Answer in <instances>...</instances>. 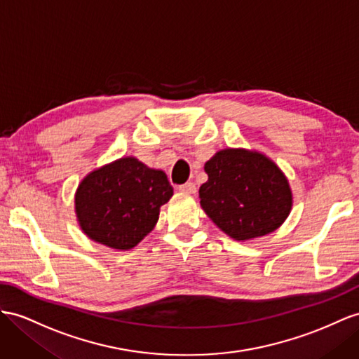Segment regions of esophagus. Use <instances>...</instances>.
Here are the masks:
<instances>
[{
  "mask_svg": "<svg viewBox=\"0 0 359 359\" xmlns=\"http://www.w3.org/2000/svg\"><path fill=\"white\" fill-rule=\"evenodd\" d=\"M179 191H180V192H185V194H196L197 188H196L194 183L188 182V183H185V185H180V187H179Z\"/></svg>",
  "mask_w": 359,
  "mask_h": 359,
  "instance_id": "1",
  "label": "esophagus"
}]
</instances>
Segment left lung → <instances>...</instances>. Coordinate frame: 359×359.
<instances>
[{
	"instance_id": "obj_1",
	"label": "left lung",
	"mask_w": 359,
	"mask_h": 359,
	"mask_svg": "<svg viewBox=\"0 0 359 359\" xmlns=\"http://www.w3.org/2000/svg\"><path fill=\"white\" fill-rule=\"evenodd\" d=\"M208 182L200 206L235 241H250L279 229L292 208V191L269 156L247 149H223L205 163Z\"/></svg>"
}]
</instances>
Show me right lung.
I'll list each match as a JSON object with an SVG mask.
<instances>
[{"mask_svg":"<svg viewBox=\"0 0 359 359\" xmlns=\"http://www.w3.org/2000/svg\"><path fill=\"white\" fill-rule=\"evenodd\" d=\"M171 197L167 174L124 156L81 179L74 196L77 223L89 240L130 250L153 231Z\"/></svg>","mask_w":359,"mask_h":359,"instance_id":"add662e5","label":"right lung"}]
</instances>
